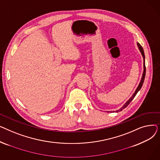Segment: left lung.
Returning a JSON list of instances; mask_svg holds the SVG:
<instances>
[{"label": "left lung", "mask_w": 160, "mask_h": 160, "mask_svg": "<svg viewBox=\"0 0 160 160\" xmlns=\"http://www.w3.org/2000/svg\"><path fill=\"white\" fill-rule=\"evenodd\" d=\"M137 45H138V48L140 52L141 53V55L142 56V58H143V72H142V77H141V79L140 80V82L139 83V85L138 86V88H136L135 92H134L133 94L132 95V96L127 100V102H125V104L119 109V110H117L115 112H121L122 111L123 109H124L126 107H127L128 105L131 102L132 100L133 99V98L135 97V96L136 95V94L138 93V92L141 89L142 84H143V82H144V80H145V74H146V67H145V53H144V50H143V48H142V47L141 46V45L139 43H137ZM113 112H115L114 111H113Z\"/></svg>", "instance_id": "1"}]
</instances>
